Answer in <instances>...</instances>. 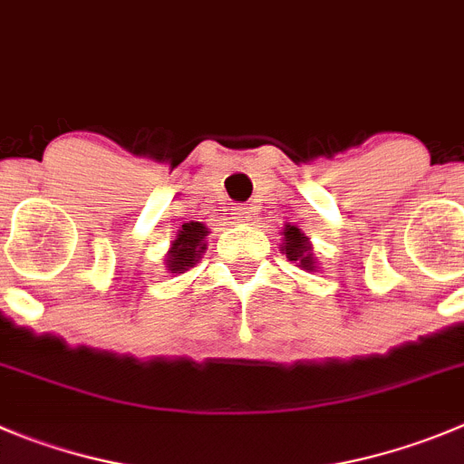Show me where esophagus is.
<instances>
[{"label": "esophagus", "instance_id": "34e87169", "mask_svg": "<svg viewBox=\"0 0 464 464\" xmlns=\"http://www.w3.org/2000/svg\"><path fill=\"white\" fill-rule=\"evenodd\" d=\"M232 216H235L237 223H248V220H250V207H246V204H237L235 209H232Z\"/></svg>", "mask_w": 464, "mask_h": 464}]
</instances>
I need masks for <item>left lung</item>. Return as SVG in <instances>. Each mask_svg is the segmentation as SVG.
Wrapping results in <instances>:
<instances>
[{
	"instance_id": "1",
	"label": "left lung",
	"mask_w": 464,
	"mask_h": 464,
	"mask_svg": "<svg viewBox=\"0 0 464 464\" xmlns=\"http://www.w3.org/2000/svg\"><path fill=\"white\" fill-rule=\"evenodd\" d=\"M310 241L308 237L301 232L295 225H285L283 229V250L287 255V260L296 262V266L305 271H315V260H313V253H310Z\"/></svg>"
}]
</instances>
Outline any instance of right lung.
Wrapping results in <instances>:
<instances>
[{
  "mask_svg": "<svg viewBox=\"0 0 464 464\" xmlns=\"http://www.w3.org/2000/svg\"><path fill=\"white\" fill-rule=\"evenodd\" d=\"M204 239H207V227L202 223H186L179 229L177 239L172 241V246H169L168 257H165L169 274H184V271H188L199 260V255L207 250Z\"/></svg>",
  "mask_w": 464,
  "mask_h": 464,
  "instance_id": "right-lung-1",
  "label": "right lung"
}]
</instances>
